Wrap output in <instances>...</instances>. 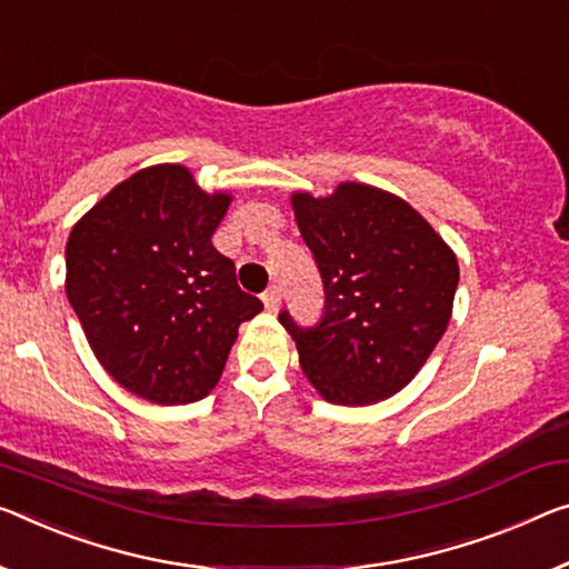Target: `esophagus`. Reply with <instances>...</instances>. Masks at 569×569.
<instances>
[{"label":"esophagus","mask_w":569,"mask_h":569,"mask_svg":"<svg viewBox=\"0 0 569 569\" xmlns=\"http://www.w3.org/2000/svg\"><path fill=\"white\" fill-rule=\"evenodd\" d=\"M261 300H264V308H267L269 312H274V310L279 308V302H282V287L272 284L264 295H261Z\"/></svg>","instance_id":"1"}]
</instances>
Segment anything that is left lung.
<instances>
[{"label":"left lung","mask_w":569,"mask_h":569,"mask_svg":"<svg viewBox=\"0 0 569 569\" xmlns=\"http://www.w3.org/2000/svg\"><path fill=\"white\" fill-rule=\"evenodd\" d=\"M292 208L326 292L318 326L279 312L305 376L333 405L397 395L448 328L456 254L407 200L363 182H340L328 198L295 193Z\"/></svg>","instance_id":"1"}]
</instances>
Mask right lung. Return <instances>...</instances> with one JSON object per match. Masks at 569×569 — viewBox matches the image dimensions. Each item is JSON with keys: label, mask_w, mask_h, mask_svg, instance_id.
I'll use <instances>...</instances> for the list:
<instances>
[{"label": "right lung", "mask_w": 569, "mask_h": 569, "mask_svg": "<svg viewBox=\"0 0 569 569\" xmlns=\"http://www.w3.org/2000/svg\"><path fill=\"white\" fill-rule=\"evenodd\" d=\"M231 206L182 164H152L73 226L66 292L99 363L132 395L190 405L211 395L239 326L261 312L211 236Z\"/></svg>", "instance_id": "right-lung-1"}]
</instances>
